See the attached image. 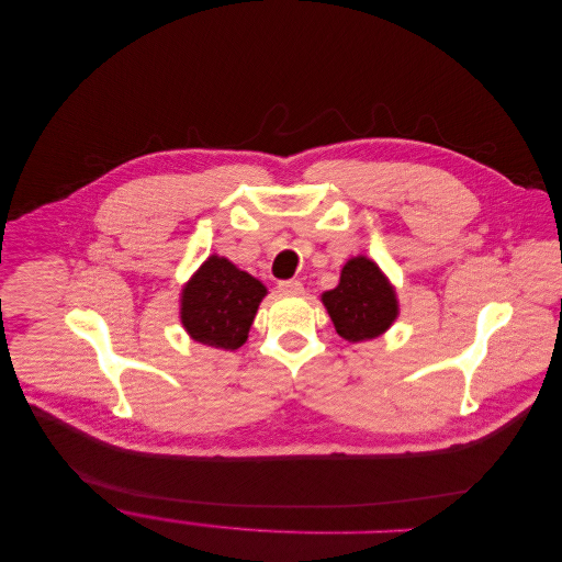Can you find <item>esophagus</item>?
I'll list each match as a JSON object with an SVG mask.
<instances>
[{
  "label": "esophagus",
  "mask_w": 562,
  "mask_h": 562,
  "mask_svg": "<svg viewBox=\"0 0 562 562\" xmlns=\"http://www.w3.org/2000/svg\"><path fill=\"white\" fill-rule=\"evenodd\" d=\"M279 292L285 294V296H301L305 290H303V283L301 281H283L279 283Z\"/></svg>",
  "instance_id": "34e87169"
}]
</instances>
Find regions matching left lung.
<instances>
[{
  "mask_svg": "<svg viewBox=\"0 0 562 562\" xmlns=\"http://www.w3.org/2000/svg\"><path fill=\"white\" fill-rule=\"evenodd\" d=\"M336 334L350 344H363L385 334L398 318L396 288L366 255L352 257L341 270L339 285L321 294Z\"/></svg>",
  "mask_w": 562,
  "mask_h": 562,
  "instance_id": "obj_1",
  "label": "left lung"
}]
</instances>
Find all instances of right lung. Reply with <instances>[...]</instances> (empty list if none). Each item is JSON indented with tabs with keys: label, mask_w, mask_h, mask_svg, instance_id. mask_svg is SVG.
Here are the masks:
<instances>
[{
	"label": "right lung",
	"mask_w": 562,
	"mask_h": 562,
	"mask_svg": "<svg viewBox=\"0 0 562 562\" xmlns=\"http://www.w3.org/2000/svg\"><path fill=\"white\" fill-rule=\"evenodd\" d=\"M268 288L231 259L210 255L186 281L179 296V318L192 341L239 350L246 341Z\"/></svg>",
	"instance_id": "add662e5"
}]
</instances>
